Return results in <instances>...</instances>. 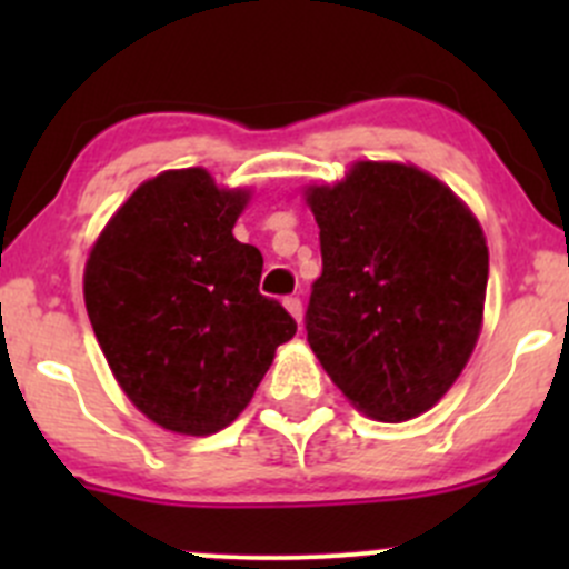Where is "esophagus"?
<instances>
[{"mask_svg":"<svg viewBox=\"0 0 569 569\" xmlns=\"http://www.w3.org/2000/svg\"><path fill=\"white\" fill-rule=\"evenodd\" d=\"M283 306H286V311L297 319V325H302V300L300 297H286Z\"/></svg>","mask_w":569,"mask_h":569,"instance_id":"1","label":"esophagus"}]
</instances>
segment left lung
<instances>
[{
    "label": "left lung",
    "instance_id": "left-lung-1",
    "mask_svg": "<svg viewBox=\"0 0 569 569\" xmlns=\"http://www.w3.org/2000/svg\"><path fill=\"white\" fill-rule=\"evenodd\" d=\"M321 274L308 343L330 380L377 421H410L462 375L485 313V233L438 178L358 162L332 187H308Z\"/></svg>",
    "mask_w": 569,
    "mask_h": 569
}]
</instances>
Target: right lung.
<instances>
[{
  "mask_svg": "<svg viewBox=\"0 0 569 569\" xmlns=\"http://www.w3.org/2000/svg\"><path fill=\"white\" fill-rule=\"evenodd\" d=\"M248 189L164 170L114 211L84 263V306L123 393L178 435L237 421L297 332L258 291L263 258L233 237Z\"/></svg>",
  "mask_w": 569,
  "mask_h": 569,
  "instance_id": "add662e5",
  "label": "right lung"
}]
</instances>
